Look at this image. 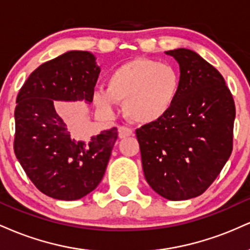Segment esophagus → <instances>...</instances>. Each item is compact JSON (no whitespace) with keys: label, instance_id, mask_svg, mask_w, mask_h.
I'll return each mask as SVG.
<instances>
[{"label":"esophagus","instance_id":"esophagus-1","mask_svg":"<svg viewBox=\"0 0 250 250\" xmlns=\"http://www.w3.org/2000/svg\"><path fill=\"white\" fill-rule=\"evenodd\" d=\"M131 135H134V133H133V130H131L130 128L119 127V137H120V139H125V137L131 136Z\"/></svg>","mask_w":250,"mask_h":250}]
</instances>
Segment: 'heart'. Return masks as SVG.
Returning <instances> with one entry per match:
<instances>
[{"mask_svg": "<svg viewBox=\"0 0 250 250\" xmlns=\"http://www.w3.org/2000/svg\"><path fill=\"white\" fill-rule=\"evenodd\" d=\"M180 87V75L173 65L136 57L111 70L107 88L94 90L93 103L102 114L110 116L117 102H123V113L130 121L149 125L171 110Z\"/></svg>", "mask_w": 250, "mask_h": 250, "instance_id": "b5f03b06", "label": "heart"}]
</instances>
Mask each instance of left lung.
<instances>
[{
  "instance_id": "left-lung-1",
  "label": "left lung",
  "mask_w": 250,
  "mask_h": 250,
  "mask_svg": "<svg viewBox=\"0 0 250 250\" xmlns=\"http://www.w3.org/2000/svg\"><path fill=\"white\" fill-rule=\"evenodd\" d=\"M180 67L181 87L171 110L136 130L148 185L162 197L182 201L207 189L233 150L235 104L225 79L199 54L166 51Z\"/></svg>"
}]
</instances>
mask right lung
I'll list each match as a JSON object with an SVG mask.
<instances>
[{"label":"right lung","mask_w":250,"mask_h":250,"mask_svg":"<svg viewBox=\"0 0 250 250\" xmlns=\"http://www.w3.org/2000/svg\"><path fill=\"white\" fill-rule=\"evenodd\" d=\"M100 71L90 51H65L34 70L17 95L15 155L36 188L53 199H81L104 175L117 129L85 140L55 109V102L90 104Z\"/></svg>","instance_id":"1"}]
</instances>
